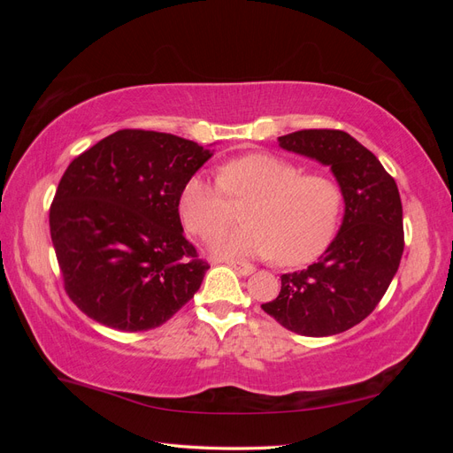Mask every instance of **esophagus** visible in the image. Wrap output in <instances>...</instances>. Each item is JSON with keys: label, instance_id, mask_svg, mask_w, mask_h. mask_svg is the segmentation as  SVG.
Masks as SVG:
<instances>
[{"label": "esophagus", "instance_id": "obj_1", "mask_svg": "<svg viewBox=\"0 0 453 453\" xmlns=\"http://www.w3.org/2000/svg\"><path fill=\"white\" fill-rule=\"evenodd\" d=\"M225 263L228 265V266H232L234 268L236 272H240L242 276H250V273H253L255 272V266L253 265H250V263H243V260H225Z\"/></svg>", "mask_w": 453, "mask_h": 453}]
</instances>
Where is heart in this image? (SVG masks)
I'll use <instances>...</instances> for the list:
<instances>
[{"label":"heart","mask_w":453,"mask_h":453,"mask_svg":"<svg viewBox=\"0 0 453 453\" xmlns=\"http://www.w3.org/2000/svg\"><path fill=\"white\" fill-rule=\"evenodd\" d=\"M304 170L270 153H250L219 168V181L196 173L180 195L185 228L210 240L226 220L228 194L251 199L242 229L226 231L211 243L219 257H276L283 266L318 258L336 236L344 190L336 177ZM227 194L225 196L224 193Z\"/></svg>","instance_id":"1"}]
</instances>
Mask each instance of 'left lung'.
Instances as JSON below:
<instances>
[{
  "mask_svg": "<svg viewBox=\"0 0 453 453\" xmlns=\"http://www.w3.org/2000/svg\"><path fill=\"white\" fill-rule=\"evenodd\" d=\"M280 145L331 166L346 213L336 238L306 270L283 273L280 295L263 304L287 331L333 336L374 311L404 251L399 188L381 162L348 132L298 130Z\"/></svg>",
  "mask_w": 453,
  "mask_h": 453,
  "instance_id": "left-lung-1",
  "label": "left lung"
}]
</instances>
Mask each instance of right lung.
Instances as JSON below:
<instances>
[{
  "label": "right lung",
  "mask_w": 453,
  "mask_h": 453,
  "mask_svg": "<svg viewBox=\"0 0 453 453\" xmlns=\"http://www.w3.org/2000/svg\"><path fill=\"white\" fill-rule=\"evenodd\" d=\"M211 157L180 135L119 130L72 160L49 225L65 295L125 333L166 323L210 265L183 236L180 195Z\"/></svg>",
  "instance_id": "obj_1"
}]
</instances>
